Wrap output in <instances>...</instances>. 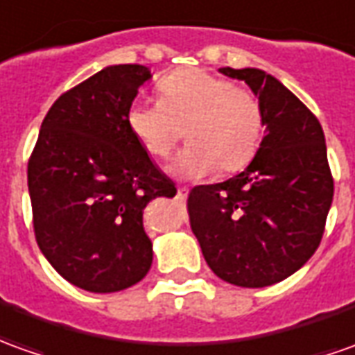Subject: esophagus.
<instances>
[{
  "label": "esophagus",
  "instance_id": "1",
  "mask_svg": "<svg viewBox=\"0 0 355 355\" xmlns=\"http://www.w3.org/2000/svg\"><path fill=\"white\" fill-rule=\"evenodd\" d=\"M187 193H189L187 187H178V199H180V201H185V199H187Z\"/></svg>",
  "mask_w": 355,
  "mask_h": 355
}]
</instances>
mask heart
Listing matches in <instances>:
<instances>
[{
	"label": "heart",
	"instance_id": "obj_1",
	"mask_svg": "<svg viewBox=\"0 0 355 355\" xmlns=\"http://www.w3.org/2000/svg\"><path fill=\"white\" fill-rule=\"evenodd\" d=\"M160 102L137 100L127 125L150 158H168L185 129L187 148L175 156L172 172L201 180L216 170L239 172L261 146L263 104L248 89L205 69H178L158 83Z\"/></svg>",
	"mask_w": 355,
	"mask_h": 355
}]
</instances>
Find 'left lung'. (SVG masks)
<instances>
[{
  "label": "left lung",
  "mask_w": 355,
  "mask_h": 355,
  "mask_svg": "<svg viewBox=\"0 0 355 355\" xmlns=\"http://www.w3.org/2000/svg\"><path fill=\"white\" fill-rule=\"evenodd\" d=\"M245 80L265 112L255 158L222 183L197 185L189 222L212 272L241 288L284 280L311 259L331 209L332 182L319 119L265 71L222 67Z\"/></svg>",
  "instance_id": "left-lung-1"
}]
</instances>
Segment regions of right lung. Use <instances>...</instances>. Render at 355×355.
Here are the masks:
<instances>
[{"instance_id": "1", "label": "right lung", "mask_w": 355, "mask_h": 355, "mask_svg": "<svg viewBox=\"0 0 355 355\" xmlns=\"http://www.w3.org/2000/svg\"><path fill=\"white\" fill-rule=\"evenodd\" d=\"M150 77L145 65H110L63 92L28 160L38 248L87 292H119L145 278L153 241L143 210L178 191L127 125V110Z\"/></svg>"}]
</instances>
